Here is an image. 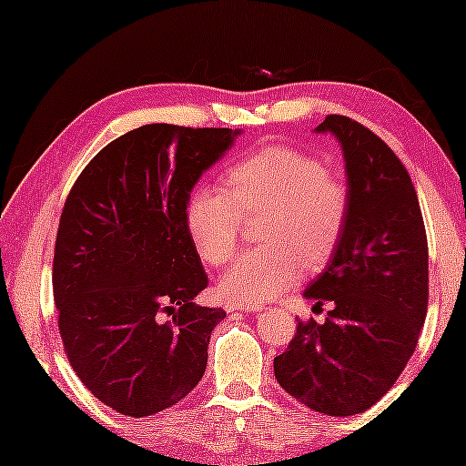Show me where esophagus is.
<instances>
[{
    "label": "esophagus",
    "mask_w": 466,
    "mask_h": 466,
    "mask_svg": "<svg viewBox=\"0 0 466 466\" xmlns=\"http://www.w3.org/2000/svg\"><path fill=\"white\" fill-rule=\"evenodd\" d=\"M227 311H262L264 305L260 303H227Z\"/></svg>",
    "instance_id": "1"
}]
</instances>
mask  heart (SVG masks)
Listing matches in <instances>:
<instances>
[{
	"label": "heart",
	"mask_w": 466,
	"mask_h": 466,
	"mask_svg": "<svg viewBox=\"0 0 466 466\" xmlns=\"http://www.w3.org/2000/svg\"><path fill=\"white\" fill-rule=\"evenodd\" d=\"M225 189L198 187L186 206V225L202 260L220 266L238 249L239 215L266 212V246L239 256L220 279L218 291L228 301L264 303L283 295L303 277V260L309 268L326 264L345 233V181L303 150L268 144L249 152L227 169Z\"/></svg>",
	"instance_id": "b5f03b06"
}]
</instances>
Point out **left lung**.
Listing matches in <instances>:
<instances>
[{"mask_svg":"<svg viewBox=\"0 0 466 466\" xmlns=\"http://www.w3.org/2000/svg\"><path fill=\"white\" fill-rule=\"evenodd\" d=\"M345 158L349 210L339 248L303 291L314 308L332 301L324 324L297 322L274 376L305 407L332 417L368 410L413 355L427 311V238L405 165L371 129L328 116Z\"/></svg>","mask_w":466,"mask_h":466,"instance_id":"1","label":"left lung"}]
</instances>
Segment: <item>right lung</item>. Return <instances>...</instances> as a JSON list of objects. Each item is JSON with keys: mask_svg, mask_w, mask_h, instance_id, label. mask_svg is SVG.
<instances>
[{"mask_svg": "<svg viewBox=\"0 0 466 466\" xmlns=\"http://www.w3.org/2000/svg\"><path fill=\"white\" fill-rule=\"evenodd\" d=\"M241 129L148 124L119 136L76 179L59 218L53 299L82 384L106 407L148 417L194 390L220 308L186 225L198 179Z\"/></svg>", "mask_w": 466, "mask_h": 466, "instance_id": "1", "label": "right lung"}]
</instances>
